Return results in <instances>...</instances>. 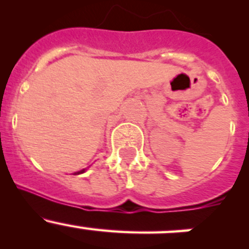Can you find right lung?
Listing matches in <instances>:
<instances>
[{"label":"right lung","instance_id":"add662e5","mask_svg":"<svg viewBox=\"0 0 249 249\" xmlns=\"http://www.w3.org/2000/svg\"><path fill=\"white\" fill-rule=\"evenodd\" d=\"M85 170H87V169H83V170H80V171L74 172V175H80V173H84V172H85Z\"/></svg>","mask_w":249,"mask_h":249}]
</instances>
